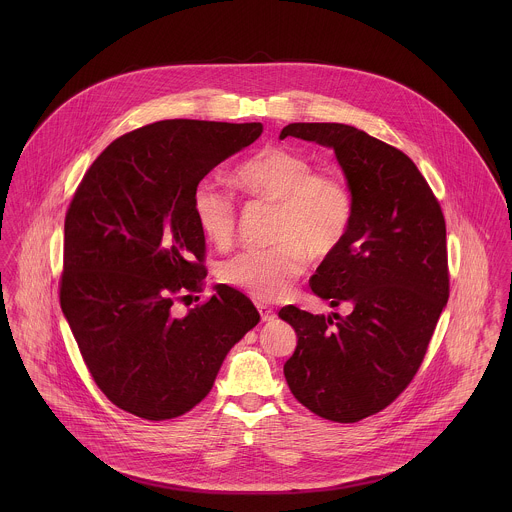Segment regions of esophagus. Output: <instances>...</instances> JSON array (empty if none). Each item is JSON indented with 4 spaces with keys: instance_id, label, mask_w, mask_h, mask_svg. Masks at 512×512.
I'll return each mask as SVG.
<instances>
[{
    "instance_id": "esophagus-1",
    "label": "esophagus",
    "mask_w": 512,
    "mask_h": 512,
    "mask_svg": "<svg viewBox=\"0 0 512 512\" xmlns=\"http://www.w3.org/2000/svg\"><path fill=\"white\" fill-rule=\"evenodd\" d=\"M256 309L260 311V317H262L264 323H270V321L276 319V311H274L270 305H266V303H256Z\"/></svg>"
}]
</instances>
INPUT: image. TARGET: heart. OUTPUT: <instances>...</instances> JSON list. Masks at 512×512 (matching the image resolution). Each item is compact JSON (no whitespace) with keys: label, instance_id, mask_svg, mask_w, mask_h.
<instances>
[{"label":"heart","instance_id":"heart-1","mask_svg":"<svg viewBox=\"0 0 512 512\" xmlns=\"http://www.w3.org/2000/svg\"><path fill=\"white\" fill-rule=\"evenodd\" d=\"M234 181L254 199L278 203L268 248H244L226 258L220 280L256 299H282L303 274L307 258L323 260L345 240L353 222V193L343 175L315 171L313 161L290 147L270 146L234 169ZM201 232L224 246L236 226L232 193L203 177L191 199Z\"/></svg>","mask_w":512,"mask_h":512}]
</instances>
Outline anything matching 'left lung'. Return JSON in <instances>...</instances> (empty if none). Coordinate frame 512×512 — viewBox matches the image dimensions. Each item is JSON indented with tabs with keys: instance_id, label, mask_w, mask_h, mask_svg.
Instances as JSON below:
<instances>
[{
	"instance_id": "left-lung-1",
	"label": "left lung",
	"mask_w": 512,
	"mask_h": 512,
	"mask_svg": "<svg viewBox=\"0 0 512 512\" xmlns=\"http://www.w3.org/2000/svg\"><path fill=\"white\" fill-rule=\"evenodd\" d=\"M297 138L335 151L353 193L341 246L311 276V292L339 313L284 307L297 347L284 365L293 396L313 414L353 424L384 410L424 361L449 297L445 220L414 161L347 124L297 122Z\"/></svg>"
}]
</instances>
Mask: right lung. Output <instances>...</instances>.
I'll list each match as a JSON object with an SVG mask.
<instances>
[{"mask_svg":"<svg viewBox=\"0 0 512 512\" xmlns=\"http://www.w3.org/2000/svg\"><path fill=\"white\" fill-rule=\"evenodd\" d=\"M260 134V122L161 120L106 147L74 193L61 307L98 388L134 416L161 422L195 408L260 321L224 284L183 317L171 307L207 276L195 185Z\"/></svg>","mask_w":512,"mask_h":512,"instance_id":"add662e5","label":"right lung"}]
</instances>
